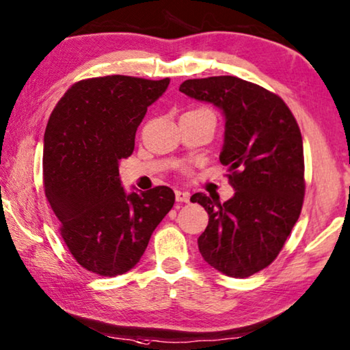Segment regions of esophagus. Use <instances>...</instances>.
<instances>
[{
  "mask_svg": "<svg viewBox=\"0 0 350 350\" xmlns=\"http://www.w3.org/2000/svg\"><path fill=\"white\" fill-rule=\"evenodd\" d=\"M176 201L177 202H190V193L176 190Z\"/></svg>",
  "mask_w": 350,
  "mask_h": 350,
  "instance_id": "esophagus-1",
  "label": "esophagus"
}]
</instances>
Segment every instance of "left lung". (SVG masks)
<instances>
[{
    "label": "left lung",
    "mask_w": 350,
    "mask_h": 350,
    "mask_svg": "<svg viewBox=\"0 0 350 350\" xmlns=\"http://www.w3.org/2000/svg\"><path fill=\"white\" fill-rule=\"evenodd\" d=\"M179 90L221 109L226 118L219 162L235 195L224 204L191 196L208 213L199 252L219 273L245 279L275 260L302 210L304 145L280 96L235 76L182 82Z\"/></svg>",
    "instance_id": "obj_1"
}]
</instances>
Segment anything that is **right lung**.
Here are the masks:
<instances>
[{
    "label": "right lung",
    "instance_id": "add662e5",
    "mask_svg": "<svg viewBox=\"0 0 350 350\" xmlns=\"http://www.w3.org/2000/svg\"><path fill=\"white\" fill-rule=\"evenodd\" d=\"M168 84V77H92L71 85L49 116L45 195L66 247L95 274L115 277L134 268L174 205V191L165 185L126 193L118 170L134 151L148 107Z\"/></svg>",
    "mask_w": 350,
    "mask_h": 350
}]
</instances>
